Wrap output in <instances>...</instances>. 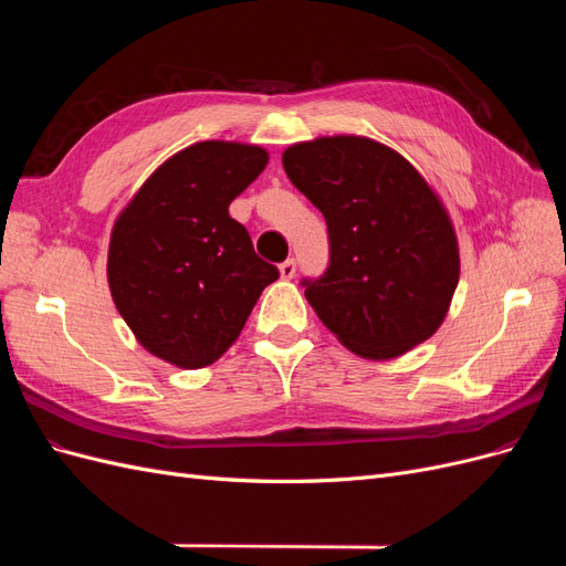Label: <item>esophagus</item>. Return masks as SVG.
Returning <instances> with one entry per match:
<instances>
[{"instance_id":"1","label":"esophagus","mask_w":566,"mask_h":566,"mask_svg":"<svg viewBox=\"0 0 566 566\" xmlns=\"http://www.w3.org/2000/svg\"><path fill=\"white\" fill-rule=\"evenodd\" d=\"M295 269H297L295 260H285V262L279 266V271H281V279H285V281L293 279V276H295Z\"/></svg>"}]
</instances>
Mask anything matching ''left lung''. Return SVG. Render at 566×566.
<instances>
[{
  "instance_id": "obj_1",
  "label": "left lung",
  "mask_w": 566,
  "mask_h": 566,
  "mask_svg": "<svg viewBox=\"0 0 566 566\" xmlns=\"http://www.w3.org/2000/svg\"><path fill=\"white\" fill-rule=\"evenodd\" d=\"M283 167L328 224L331 266L304 281L325 328L368 361L430 339L460 279L458 235L430 181L401 153L358 134L287 146Z\"/></svg>"
}]
</instances>
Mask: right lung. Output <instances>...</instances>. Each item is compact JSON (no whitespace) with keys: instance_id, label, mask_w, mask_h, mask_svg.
<instances>
[{"instance_id":"add662e5","label":"right lung","mask_w":566,"mask_h":566,"mask_svg":"<svg viewBox=\"0 0 566 566\" xmlns=\"http://www.w3.org/2000/svg\"><path fill=\"white\" fill-rule=\"evenodd\" d=\"M269 150L198 142L169 156L117 214L108 287L136 342L184 370L214 364L241 335L279 269L254 254L229 217L235 196L264 172Z\"/></svg>"}]
</instances>
